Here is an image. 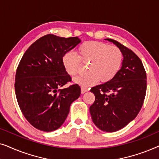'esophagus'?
<instances>
[{
  "label": "esophagus",
  "instance_id": "1",
  "mask_svg": "<svg viewBox=\"0 0 159 159\" xmlns=\"http://www.w3.org/2000/svg\"><path fill=\"white\" fill-rule=\"evenodd\" d=\"M88 90V89L87 88H84V87H81V93H84Z\"/></svg>",
  "mask_w": 159,
  "mask_h": 159
}]
</instances>
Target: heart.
I'll return each instance as SVG.
<instances>
[{"mask_svg":"<svg viewBox=\"0 0 159 159\" xmlns=\"http://www.w3.org/2000/svg\"><path fill=\"white\" fill-rule=\"evenodd\" d=\"M77 56L67 52L63 56L62 64L68 75L75 77L83 64H88L89 73L76 77L74 81L82 87L108 82L116 77L123 61L121 49L116 45L99 41H86L77 50Z\"/></svg>","mask_w":159,"mask_h":159,"instance_id":"b5f03b06","label":"heart"}]
</instances>
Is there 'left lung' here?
<instances>
[{
  "label": "left lung",
  "instance_id": "obj_1",
  "mask_svg": "<svg viewBox=\"0 0 159 159\" xmlns=\"http://www.w3.org/2000/svg\"><path fill=\"white\" fill-rule=\"evenodd\" d=\"M122 52V66L112 80L91 88L95 100L90 107L93 123L104 132H116L134 119L142 108L147 77L140 58L132 50L113 39Z\"/></svg>",
  "mask_w": 159,
  "mask_h": 159
}]
</instances>
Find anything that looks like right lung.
Returning a JSON list of instances; mask_svg holds the SVG:
<instances>
[{
  "label": "right lung",
  "mask_w": 159,
  "mask_h": 159,
  "mask_svg": "<svg viewBox=\"0 0 159 159\" xmlns=\"http://www.w3.org/2000/svg\"><path fill=\"white\" fill-rule=\"evenodd\" d=\"M80 42L77 37L46 34L32 43L21 58L15 77V93L24 116L36 129H58L71 103L81 94L77 84L60 89L71 82L63 66V56Z\"/></svg>",
  "instance_id": "add662e5"
}]
</instances>
